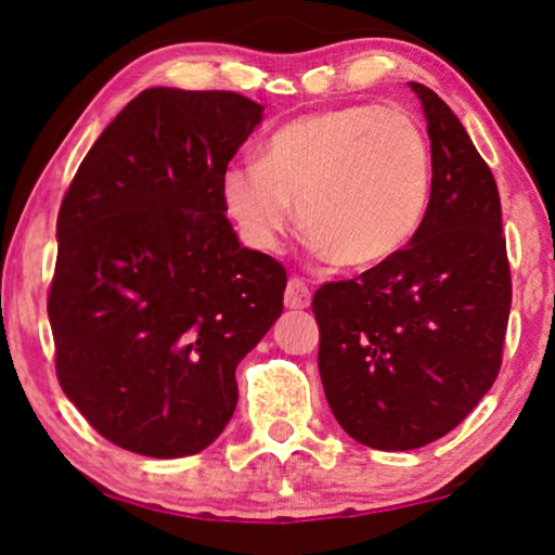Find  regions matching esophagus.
<instances>
[{
  "label": "esophagus",
  "mask_w": 555,
  "mask_h": 555,
  "mask_svg": "<svg viewBox=\"0 0 555 555\" xmlns=\"http://www.w3.org/2000/svg\"><path fill=\"white\" fill-rule=\"evenodd\" d=\"M310 287L302 278H291L287 280V287H285V306L293 308V310H302L310 306Z\"/></svg>",
  "instance_id": "obj_1"
}]
</instances>
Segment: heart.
<instances>
[{
  "mask_svg": "<svg viewBox=\"0 0 555 555\" xmlns=\"http://www.w3.org/2000/svg\"><path fill=\"white\" fill-rule=\"evenodd\" d=\"M431 154L420 124L399 108L340 105L280 126L260 164L222 173L227 215L255 249H275L293 222L340 268H371L420 230Z\"/></svg>",
  "mask_w": 555,
  "mask_h": 555,
  "instance_id": "heart-1",
  "label": "heart"
}]
</instances>
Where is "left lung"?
Instances as JSON below:
<instances>
[{
	"label": "left lung",
	"instance_id": "1",
	"mask_svg": "<svg viewBox=\"0 0 555 555\" xmlns=\"http://www.w3.org/2000/svg\"><path fill=\"white\" fill-rule=\"evenodd\" d=\"M409 86L431 141L420 230L389 260L313 295L331 412L384 452L435 442L473 412L498 378L513 298L490 166L435 90Z\"/></svg>",
	"mask_w": 555,
	"mask_h": 555
}]
</instances>
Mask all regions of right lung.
<instances>
[{"instance_id": "1", "label": "right lung", "mask_w": 555, "mask_h": 555, "mask_svg": "<svg viewBox=\"0 0 555 555\" xmlns=\"http://www.w3.org/2000/svg\"><path fill=\"white\" fill-rule=\"evenodd\" d=\"M262 111L227 90H143L60 204L55 371L128 452L173 460L215 442L237 406L234 369L283 313L285 268L240 245L222 199Z\"/></svg>"}]
</instances>
